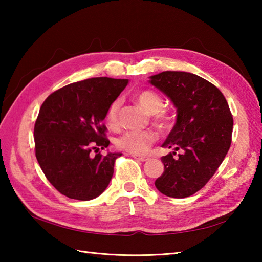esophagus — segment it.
Listing matches in <instances>:
<instances>
[{
    "label": "esophagus",
    "mask_w": 262,
    "mask_h": 262,
    "mask_svg": "<svg viewBox=\"0 0 262 262\" xmlns=\"http://www.w3.org/2000/svg\"><path fill=\"white\" fill-rule=\"evenodd\" d=\"M133 158L138 160V161H142V162H144V161H147V160H148L147 157H143V155H137V154H133Z\"/></svg>",
    "instance_id": "34e87169"
}]
</instances>
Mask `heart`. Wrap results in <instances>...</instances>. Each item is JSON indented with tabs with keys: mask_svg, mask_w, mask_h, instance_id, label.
I'll list each match as a JSON object with an SVG mask.
<instances>
[{
	"mask_svg": "<svg viewBox=\"0 0 262 262\" xmlns=\"http://www.w3.org/2000/svg\"><path fill=\"white\" fill-rule=\"evenodd\" d=\"M137 101L149 115H154V119L160 126L169 127L172 122L171 117L162 111L164 101L158 92L152 90H142L136 94ZM120 99H115L105 111L104 121L110 128L118 125V110L120 108ZM157 141V135L152 132H126L117 138L116 144L122 151L132 154H144L149 146Z\"/></svg>",
	"mask_w": 262,
	"mask_h": 262,
	"instance_id": "heart-1",
	"label": "heart"
}]
</instances>
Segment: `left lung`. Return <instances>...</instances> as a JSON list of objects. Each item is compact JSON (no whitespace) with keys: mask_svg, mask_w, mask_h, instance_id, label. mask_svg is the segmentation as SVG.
Masks as SVG:
<instances>
[{"mask_svg":"<svg viewBox=\"0 0 262 262\" xmlns=\"http://www.w3.org/2000/svg\"><path fill=\"white\" fill-rule=\"evenodd\" d=\"M149 79L177 108L176 124L162 146L182 149L178 157L170 152L161 159L164 171L155 187L168 197H189L209 181L229 152L233 117L223 93L196 74L165 71Z\"/></svg>","mask_w":262,"mask_h":262,"instance_id":"1","label":"left lung"}]
</instances>
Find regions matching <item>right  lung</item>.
Returning <instances> with one entry per match:
<instances>
[{
    "mask_svg": "<svg viewBox=\"0 0 262 262\" xmlns=\"http://www.w3.org/2000/svg\"><path fill=\"white\" fill-rule=\"evenodd\" d=\"M127 84L125 79L92 77L60 88L41 104L33 129L36 158L64 196L85 202L108 187L121 153L90 152L109 146L105 111Z\"/></svg>",
    "mask_w": 262,
    "mask_h": 262,
    "instance_id": "right-lung-1",
    "label": "right lung"
}]
</instances>
